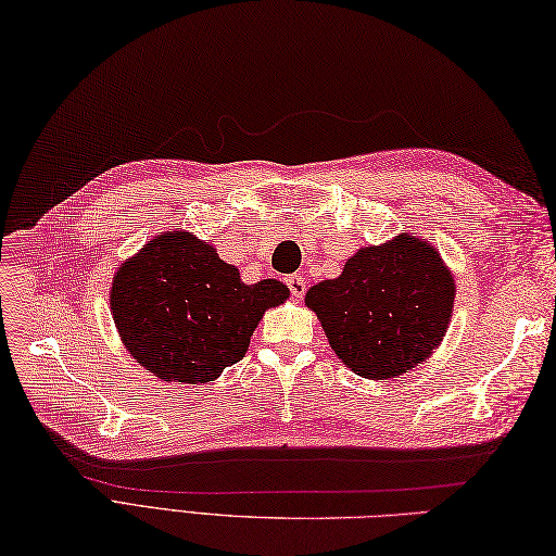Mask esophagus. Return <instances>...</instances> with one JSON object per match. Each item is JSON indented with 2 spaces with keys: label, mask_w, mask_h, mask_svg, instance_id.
I'll return each mask as SVG.
<instances>
[{
  "label": "esophagus",
  "mask_w": 556,
  "mask_h": 556,
  "mask_svg": "<svg viewBox=\"0 0 556 556\" xmlns=\"http://www.w3.org/2000/svg\"><path fill=\"white\" fill-rule=\"evenodd\" d=\"M286 282H288V288H290V294L294 296V300H302L304 296V292H306V280L302 278V276H288L286 278Z\"/></svg>",
  "instance_id": "1"
}]
</instances>
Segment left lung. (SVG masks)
I'll list each match as a JSON object with an SVG mask.
<instances>
[{
    "instance_id": "left-lung-1",
    "label": "left lung",
    "mask_w": 556,
    "mask_h": 556,
    "mask_svg": "<svg viewBox=\"0 0 556 556\" xmlns=\"http://www.w3.org/2000/svg\"><path fill=\"white\" fill-rule=\"evenodd\" d=\"M455 286L439 252L399 236L358 250L340 278L306 292L334 354L368 380H387L429 358L443 340Z\"/></svg>"
}]
</instances>
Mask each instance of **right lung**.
I'll return each instance as SVG.
<instances>
[{
  "label": "right lung",
  "mask_w": 556,
  "mask_h": 556,
  "mask_svg": "<svg viewBox=\"0 0 556 556\" xmlns=\"http://www.w3.org/2000/svg\"><path fill=\"white\" fill-rule=\"evenodd\" d=\"M288 286H245L238 268L188 233H165L125 262L111 290L113 320L129 354L165 382L205 384L238 363L268 306Z\"/></svg>",
  "instance_id": "1"
}]
</instances>
